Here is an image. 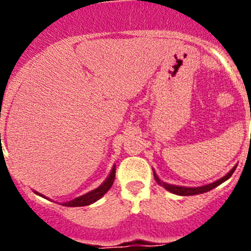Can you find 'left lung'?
<instances>
[{"instance_id":"1","label":"left lung","mask_w":251,"mask_h":251,"mask_svg":"<svg viewBox=\"0 0 251 251\" xmlns=\"http://www.w3.org/2000/svg\"><path fill=\"white\" fill-rule=\"evenodd\" d=\"M236 170V166L235 168L231 169V171L229 172V174L224 176L223 178H221V179L214 181V183L211 184H208V185H204V186H200V188H184V186H177V185H171V184H166V183H163V181L159 180V178L157 177V175L154 174V178L155 180H157L158 184H160V185L164 186L168 191L172 192V194H176V195H179V196H192V195H200V194H204V192H208L210 190H212L216 186H218L220 184L223 183V181H226V179H229L230 177H231L232 174H234V171Z\"/></svg>"}]
</instances>
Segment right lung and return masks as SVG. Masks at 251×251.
<instances>
[{
  "label": "right lung",
  "instance_id": "1",
  "mask_svg": "<svg viewBox=\"0 0 251 251\" xmlns=\"http://www.w3.org/2000/svg\"><path fill=\"white\" fill-rule=\"evenodd\" d=\"M114 177H116V166H113V169H112L108 178L103 181L99 188L93 190V191L88 192V194L80 196V197H77V198H74L73 201H67V203H63L62 205H65V206H85V205H89V204L94 203V201H97L99 198H101L102 196L105 195L109 189H111V186L113 185ZM35 194H37V192H35ZM37 195H40V194H37Z\"/></svg>",
  "mask_w": 251,
  "mask_h": 251
}]
</instances>
